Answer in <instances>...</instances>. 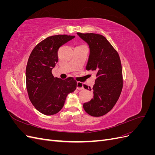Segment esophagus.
<instances>
[{
  "label": "esophagus",
  "instance_id": "esophagus-1",
  "mask_svg": "<svg viewBox=\"0 0 155 155\" xmlns=\"http://www.w3.org/2000/svg\"><path fill=\"white\" fill-rule=\"evenodd\" d=\"M83 83L81 82H77V89L78 90H83Z\"/></svg>",
  "mask_w": 155,
  "mask_h": 155
}]
</instances>
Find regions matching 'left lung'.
<instances>
[{
	"instance_id": "1",
	"label": "left lung",
	"mask_w": 155,
	"mask_h": 155,
	"mask_svg": "<svg viewBox=\"0 0 155 155\" xmlns=\"http://www.w3.org/2000/svg\"><path fill=\"white\" fill-rule=\"evenodd\" d=\"M77 34L88 44L90 54L87 70L96 73L94 96L83 108L89 115L99 117L109 112L118 101L123 87L122 69L117 51L104 36L96 34ZM84 88L91 91L86 85Z\"/></svg>"
}]
</instances>
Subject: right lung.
I'll use <instances>...</instances> for the list:
<instances>
[{
  "instance_id": "add662e5",
  "label": "right lung",
  "mask_w": 155,
  "mask_h": 155,
  "mask_svg": "<svg viewBox=\"0 0 155 155\" xmlns=\"http://www.w3.org/2000/svg\"><path fill=\"white\" fill-rule=\"evenodd\" d=\"M74 35H57L46 38L32 50L26 69L29 99L35 109L45 115H53L63 108L69 93L76 90L77 82L69 77L65 80L54 78L51 70L58 61L60 46Z\"/></svg>"
}]
</instances>
